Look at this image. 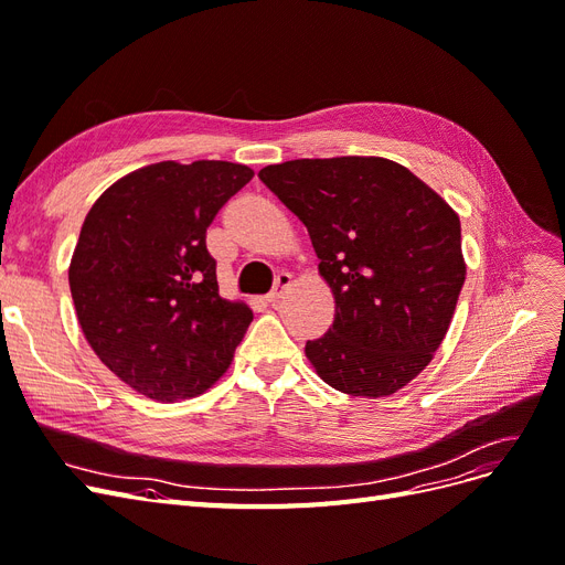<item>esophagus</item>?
I'll return each mask as SVG.
<instances>
[{
	"mask_svg": "<svg viewBox=\"0 0 565 565\" xmlns=\"http://www.w3.org/2000/svg\"><path fill=\"white\" fill-rule=\"evenodd\" d=\"M289 285H292V276H289V273H278V278H276V285H273V289H270V295L266 297V301L270 303V306H276L278 301H280V297L285 295V289H289Z\"/></svg>",
	"mask_w": 565,
	"mask_h": 565,
	"instance_id": "1",
	"label": "esophagus"
}]
</instances>
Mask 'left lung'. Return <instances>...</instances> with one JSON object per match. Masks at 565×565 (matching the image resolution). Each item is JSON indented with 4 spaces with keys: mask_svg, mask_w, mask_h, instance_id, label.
<instances>
[{
    "mask_svg": "<svg viewBox=\"0 0 565 565\" xmlns=\"http://www.w3.org/2000/svg\"><path fill=\"white\" fill-rule=\"evenodd\" d=\"M259 179L311 235L334 322L306 341L322 382L384 398L431 363L465 285L459 216L398 162L289 160Z\"/></svg>",
    "mask_w": 565,
    "mask_h": 565,
    "instance_id": "left-lung-1",
    "label": "left lung"
}]
</instances>
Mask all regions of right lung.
<instances>
[{"instance_id": "1", "label": "right lung", "mask_w": 565, "mask_h": 565, "mask_svg": "<svg viewBox=\"0 0 565 565\" xmlns=\"http://www.w3.org/2000/svg\"><path fill=\"white\" fill-rule=\"evenodd\" d=\"M254 172L158 162L115 181L84 218L71 292L79 328L110 372L146 398L207 391L233 361L252 311L218 297L207 228Z\"/></svg>"}]
</instances>
